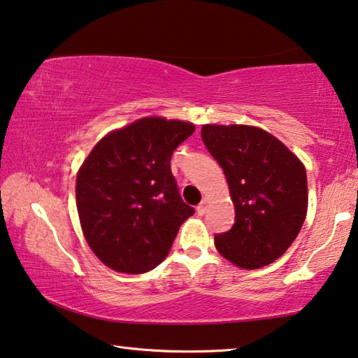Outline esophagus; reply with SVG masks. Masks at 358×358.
<instances>
[{
    "mask_svg": "<svg viewBox=\"0 0 358 358\" xmlns=\"http://www.w3.org/2000/svg\"><path fill=\"white\" fill-rule=\"evenodd\" d=\"M196 210H197V213H199V215H204L206 210H207V201H206V199H202V201H201V204L196 207Z\"/></svg>",
    "mask_w": 358,
    "mask_h": 358,
    "instance_id": "34e87169",
    "label": "esophagus"
}]
</instances>
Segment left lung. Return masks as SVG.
I'll use <instances>...</instances> for the list:
<instances>
[{"label":"left lung","instance_id":"1","mask_svg":"<svg viewBox=\"0 0 358 358\" xmlns=\"http://www.w3.org/2000/svg\"><path fill=\"white\" fill-rule=\"evenodd\" d=\"M201 136L223 169L234 204V225L215 234L217 250L246 270L275 262L306 220V167L262 128L202 125Z\"/></svg>","mask_w":358,"mask_h":358}]
</instances>
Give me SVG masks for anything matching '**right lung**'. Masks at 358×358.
<instances>
[{"mask_svg": "<svg viewBox=\"0 0 358 358\" xmlns=\"http://www.w3.org/2000/svg\"><path fill=\"white\" fill-rule=\"evenodd\" d=\"M193 131L189 122L145 117L106 135L80 167V223L109 268L131 275L156 268L194 213L170 170L173 151Z\"/></svg>", "mask_w": 358, "mask_h": 358, "instance_id": "obj_1", "label": "right lung"}]
</instances>
